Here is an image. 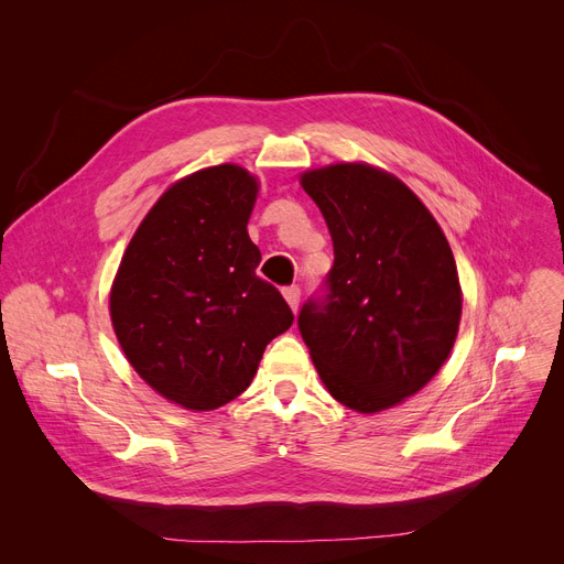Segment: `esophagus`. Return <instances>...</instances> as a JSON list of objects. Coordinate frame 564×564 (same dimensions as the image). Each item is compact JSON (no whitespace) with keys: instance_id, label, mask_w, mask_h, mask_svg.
<instances>
[{"instance_id":"obj_1","label":"esophagus","mask_w":564,"mask_h":564,"mask_svg":"<svg viewBox=\"0 0 564 564\" xmlns=\"http://www.w3.org/2000/svg\"><path fill=\"white\" fill-rule=\"evenodd\" d=\"M283 297H285V302L290 304V308H292L294 313L300 311V297H302L300 285H288V288H283Z\"/></svg>"}]
</instances>
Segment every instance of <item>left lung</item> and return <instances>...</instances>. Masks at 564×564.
<instances>
[{
	"label": "left lung",
	"instance_id": "obj_1",
	"mask_svg": "<svg viewBox=\"0 0 564 564\" xmlns=\"http://www.w3.org/2000/svg\"><path fill=\"white\" fill-rule=\"evenodd\" d=\"M334 267L297 317L324 387L375 413L419 393L455 345L462 290L446 235L391 173L334 164L302 175Z\"/></svg>",
	"mask_w": 564,
	"mask_h": 564
}]
</instances>
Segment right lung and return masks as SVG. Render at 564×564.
Returning <instances> with one entry per match:
<instances>
[{
  "instance_id": "1",
  "label": "right lung",
  "mask_w": 564,
  "mask_h": 564,
  "mask_svg": "<svg viewBox=\"0 0 564 564\" xmlns=\"http://www.w3.org/2000/svg\"><path fill=\"white\" fill-rule=\"evenodd\" d=\"M258 196L242 166L219 164L175 183L128 245L109 308L128 361L166 400L210 411L251 383L262 351L294 319L256 274L247 224Z\"/></svg>"
}]
</instances>
